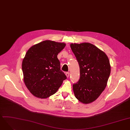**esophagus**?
<instances>
[{"mask_svg": "<svg viewBox=\"0 0 130 130\" xmlns=\"http://www.w3.org/2000/svg\"><path fill=\"white\" fill-rule=\"evenodd\" d=\"M66 76H67V78H68L69 77V72H66Z\"/></svg>", "mask_w": 130, "mask_h": 130, "instance_id": "34e87169", "label": "esophagus"}]
</instances>
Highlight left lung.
<instances>
[{"label":"left lung","instance_id":"left-lung-1","mask_svg":"<svg viewBox=\"0 0 130 130\" xmlns=\"http://www.w3.org/2000/svg\"><path fill=\"white\" fill-rule=\"evenodd\" d=\"M70 47L78 62L80 77L73 85L77 100L83 104L94 102L106 87L110 73L107 55L89 43H71Z\"/></svg>","mask_w":130,"mask_h":130}]
</instances>
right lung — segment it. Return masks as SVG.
I'll list each match as a JSON object with an SVG mask.
<instances>
[{
    "mask_svg": "<svg viewBox=\"0 0 130 130\" xmlns=\"http://www.w3.org/2000/svg\"><path fill=\"white\" fill-rule=\"evenodd\" d=\"M66 43L50 40L30 47L22 62L24 82L33 96L46 98L54 94L67 79L57 55Z\"/></svg>",
    "mask_w": 130,
    "mask_h": 130,
    "instance_id": "1",
    "label": "right lung"
}]
</instances>
